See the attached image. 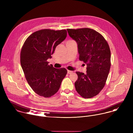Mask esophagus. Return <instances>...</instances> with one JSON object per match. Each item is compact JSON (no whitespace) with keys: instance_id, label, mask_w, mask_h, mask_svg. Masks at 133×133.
<instances>
[{"instance_id":"34e87169","label":"esophagus","mask_w":133,"mask_h":133,"mask_svg":"<svg viewBox=\"0 0 133 133\" xmlns=\"http://www.w3.org/2000/svg\"><path fill=\"white\" fill-rule=\"evenodd\" d=\"M73 72V71H70V70H67V74H71V73H72Z\"/></svg>"}]
</instances>
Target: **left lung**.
<instances>
[{"label": "left lung", "instance_id": "left-lung-1", "mask_svg": "<svg viewBox=\"0 0 133 133\" xmlns=\"http://www.w3.org/2000/svg\"><path fill=\"white\" fill-rule=\"evenodd\" d=\"M78 45L79 59L87 65L86 74L76 72L75 83L78 93L84 98L97 96L104 87L110 68V51L104 37L90 28L67 29Z\"/></svg>", "mask_w": 133, "mask_h": 133}]
</instances>
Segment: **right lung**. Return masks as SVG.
<instances>
[{
	"mask_svg": "<svg viewBox=\"0 0 133 133\" xmlns=\"http://www.w3.org/2000/svg\"><path fill=\"white\" fill-rule=\"evenodd\" d=\"M67 36L66 30L43 29L31 34L21 52V64L29 85L39 96L49 98L58 90L67 71L48 65L56 47Z\"/></svg>",
	"mask_w": 133,
	"mask_h": 133,
	"instance_id": "1",
	"label": "right lung"
}]
</instances>
